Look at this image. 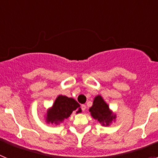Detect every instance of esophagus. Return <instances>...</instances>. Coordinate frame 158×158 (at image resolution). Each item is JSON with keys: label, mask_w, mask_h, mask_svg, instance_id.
I'll return each instance as SVG.
<instances>
[{"label": "esophagus", "mask_w": 158, "mask_h": 158, "mask_svg": "<svg viewBox=\"0 0 158 158\" xmlns=\"http://www.w3.org/2000/svg\"><path fill=\"white\" fill-rule=\"evenodd\" d=\"M81 110L83 111H85L86 110V105H85V104H82L81 105Z\"/></svg>", "instance_id": "1"}]
</instances>
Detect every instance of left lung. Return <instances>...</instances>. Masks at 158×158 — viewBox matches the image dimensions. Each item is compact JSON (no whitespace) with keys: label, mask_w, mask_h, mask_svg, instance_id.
<instances>
[{"label":"left lung","mask_w":158,"mask_h":158,"mask_svg":"<svg viewBox=\"0 0 158 158\" xmlns=\"http://www.w3.org/2000/svg\"><path fill=\"white\" fill-rule=\"evenodd\" d=\"M89 111L91 112L92 116L95 119H97L103 126H108L110 123L115 118V115H113L108 105L100 96L95 97L93 106L89 108Z\"/></svg>","instance_id":"obj_1"}]
</instances>
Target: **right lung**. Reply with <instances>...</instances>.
Here are the masks:
<instances>
[{
  "mask_svg": "<svg viewBox=\"0 0 158 158\" xmlns=\"http://www.w3.org/2000/svg\"><path fill=\"white\" fill-rule=\"evenodd\" d=\"M74 111L77 113L81 111L80 104L74 99L69 98L65 96H58L52 107L47 111V122L58 124L69 117Z\"/></svg>",
  "mask_w": 158,
  "mask_h": 158,
  "instance_id": "obj_1",
  "label": "right lung"
}]
</instances>
